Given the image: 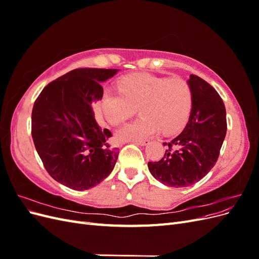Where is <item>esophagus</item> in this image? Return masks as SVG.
Here are the masks:
<instances>
[{"instance_id":"1","label":"esophagus","mask_w":259,"mask_h":259,"mask_svg":"<svg viewBox=\"0 0 259 259\" xmlns=\"http://www.w3.org/2000/svg\"><path fill=\"white\" fill-rule=\"evenodd\" d=\"M134 143L139 145V146H146L147 144H149V140H146V139H144V140H137V142H134Z\"/></svg>"}]
</instances>
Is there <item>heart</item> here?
Wrapping results in <instances>:
<instances>
[{
	"label": "heart",
	"instance_id": "b5f03b06",
	"mask_svg": "<svg viewBox=\"0 0 259 259\" xmlns=\"http://www.w3.org/2000/svg\"><path fill=\"white\" fill-rule=\"evenodd\" d=\"M192 106V91L182 77H163L140 73L125 76L120 91H106L100 111L108 123L119 125L135 114L142 116L116 132L120 142H137L161 130L173 134L183 128Z\"/></svg>",
	"mask_w": 259,
	"mask_h": 259
}]
</instances>
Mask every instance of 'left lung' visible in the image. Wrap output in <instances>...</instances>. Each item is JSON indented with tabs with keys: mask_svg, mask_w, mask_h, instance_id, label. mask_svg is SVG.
<instances>
[{
	"mask_svg": "<svg viewBox=\"0 0 259 259\" xmlns=\"http://www.w3.org/2000/svg\"><path fill=\"white\" fill-rule=\"evenodd\" d=\"M192 107L184 131L169 143L163 158L149 162L151 175L168 187L198 183L214 167L227 133L226 108L216 90L200 76L188 80Z\"/></svg>",
	"mask_w": 259,
	"mask_h": 259,
	"instance_id": "left-lung-1",
	"label": "left lung"
}]
</instances>
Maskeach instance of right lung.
Wrapping results in <instances>:
<instances>
[{"label": "right lung", "mask_w": 259, "mask_h": 259, "mask_svg": "<svg viewBox=\"0 0 259 259\" xmlns=\"http://www.w3.org/2000/svg\"><path fill=\"white\" fill-rule=\"evenodd\" d=\"M117 69H74L43 89L31 115V134L48 173L73 190H88L111 173L119 149L101 128L93 105L103 98L100 85Z\"/></svg>", "instance_id": "1"}]
</instances>
